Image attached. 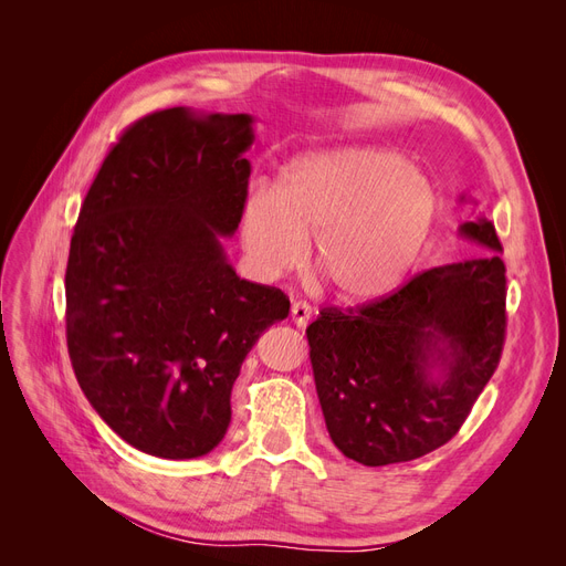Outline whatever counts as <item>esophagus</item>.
<instances>
[{"label": "esophagus", "instance_id": "obj_1", "mask_svg": "<svg viewBox=\"0 0 566 566\" xmlns=\"http://www.w3.org/2000/svg\"><path fill=\"white\" fill-rule=\"evenodd\" d=\"M312 316H314V310L306 302H293V310H290V318H293V323L295 325H300V328H304L306 323L312 321Z\"/></svg>", "mask_w": 566, "mask_h": 566}]
</instances>
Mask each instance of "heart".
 I'll use <instances>...</instances> for the list:
<instances>
[{
    "mask_svg": "<svg viewBox=\"0 0 566 566\" xmlns=\"http://www.w3.org/2000/svg\"><path fill=\"white\" fill-rule=\"evenodd\" d=\"M439 214L434 184L399 153L333 148L290 163L276 193L256 191L241 217L250 266L264 279L312 264L354 304L397 290L430 241Z\"/></svg>",
    "mask_w": 566,
    "mask_h": 566,
    "instance_id": "1",
    "label": "heart"
}]
</instances>
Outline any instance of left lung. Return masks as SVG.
<instances>
[{"mask_svg":"<svg viewBox=\"0 0 566 566\" xmlns=\"http://www.w3.org/2000/svg\"><path fill=\"white\" fill-rule=\"evenodd\" d=\"M460 235L493 250L427 269L397 293L323 310L306 328L325 427L368 468L416 460L451 441L499 368L505 345V264L495 227Z\"/></svg>","mask_w":566,"mask_h":566,"instance_id":"8db88e82","label":"left lung"}]
</instances>
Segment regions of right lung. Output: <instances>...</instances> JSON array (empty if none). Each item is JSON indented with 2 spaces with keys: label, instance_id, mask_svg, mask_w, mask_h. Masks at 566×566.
<instances>
[{
  "label": "right lung",
  "instance_id": "obj_1",
  "mask_svg": "<svg viewBox=\"0 0 566 566\" xmlns=\"http://www.w3.org/2000/svg\"><path fill=\"white\" fill-rule=\"evenodd\" d=\"M252 142L245 113H150L82 202L67 354L96 413L148 455L200 458L224 439L248 352L290 312L279 287L238 276L219 243L241 224Z\"/></svg>",
  "mask_w": 566,
  "mask_h": 566
}]
</instances>
